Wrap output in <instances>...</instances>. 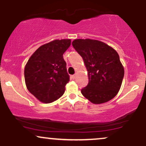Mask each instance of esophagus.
<instances>
[{"label": "esophagus", "instance_id": "1", "mask_svg": "<svg viewBox=\"0 0 146 146\" xmlns=\"http://www.w3.org/2000/svg\"><path fill=\"white\" fill-rule=\"evenodd\" d=\"M75 78H76V75H71V78L73 79V80H74V79H75Z\"/></svg>", "mask_w": 146, "mask_h": 146}]
</instances>
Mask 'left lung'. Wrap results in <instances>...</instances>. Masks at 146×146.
<instances>
[{
  "instance_id": "left-lung-1",
  "label": "left lung",
  "mask_w": 146,
  "mask_h": 146,
  "mask_svg": "<svg viewBox=\"0 0 146 146\" xmlns=\"http://www.w3.org/2000/svg\"><path fill=\"white\" fill-rule=\"evenodd\" d=\"M72 45L82 56L88 71V84L81 90L82 94L95 104L115 98L124 76V68L117 52L97 40L76 39Z\"/></svg>"
}]
</instances>
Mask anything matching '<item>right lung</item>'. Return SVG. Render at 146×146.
I'll return each instance as SVG.
<instances>
[{
  "mask_svg": "<svg viewBox=\"0 0 146 146\" xmlns=\"http://www.w3.org/2000/svg\"><path fill=\"white\" fill-rule=\"evenodd\" d=\"M70 39L54 40L40 46L25 67V80L30 93L40 102L48 104L58 100L69 81L63 54Z\"/></svg>",
  "mask_w": 146,
  "mask_h": 146,
  "instance_id": "right-lung-1",
  "label": "right lung"
}]
</instances>
